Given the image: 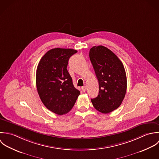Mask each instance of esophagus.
<instances>
[{
  "label": "esophagus",
  "instance_id": "esophagus-1",
  "mask_svg": "<svg viewBox=\"0 0 159 159\" xmlns=\"http://www.w3.org/2000/svg\"><path fill=\"white\" fill-rule=\"evenodd\" d=\"M82 91H83L84 92H85L87 91V87H85V86L82 87Z\"/></svg>",
  "mask_w": 159,
  "mask_h": 159
}]
</instances>
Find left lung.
<instances>
[{"mask_svg": "<svg viewBox=\"0 0 159 159\" xmlns=\"http://www.w3.org/2000/svg\"><path fill=\"white\" fill-rule=\"evenodd\" d=\"M89 57L99 83V94L91 101L97 111L108 114L117 109L125 98V70L119 58L104 46L93 47Z\"/></svg>", "mask_w": 159, "mask_h": 159, "instance_id": "left-lung-1", "label": "left lung"}]
</instances>
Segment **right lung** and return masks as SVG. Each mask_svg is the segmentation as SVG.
Masks as SVG:
<instances>
[{
	"mask_svg": "<svg viewBox=\"0 0 159 159\" xmlns=\"http://www.w3.org/2000/svg\"><path fill=\"white\" fill-rule=\"evenodd\" d=\"M77 52L70 48L52 49L37 66L36 87L39 97L48 110L60 116L70 111L80 95L67 69L69 58Z\"/></svg>",
	"mask_w": 159,
	"mask_h": 159,
	"instance_id": "right-lung-1",
	"label": "right lung"
}]
</instances>
